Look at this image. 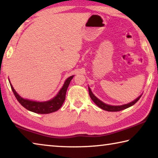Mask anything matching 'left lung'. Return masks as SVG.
Returning <instances> with one entry per match:
<instances>
[{"label":"left lung","instance_id":"left-lung-1","mask_svg":"<svg viewBox=\"0 0 158 158\" xmlns=\"http://www.w3.org/2000/svg\"><path fill=\"white\" fill-rule=\"evenodd\" d=\"M89 95L90 98H91L92 100L95 103V105H98L100 108L104 109V110L108 111H119L123 110L125 109L130 107V106L135 105V104L139 100L140 98L141 97V95H140L139 97L137 98L135 100H134L133 102H132L127 104V105H124L121 106H111V105H106V104L103 103L102 102L100 101V100H98V99L93 94V93L91 92V90H90L89 87Z\"/></svg>","mask_w":158,"mask_h":158}]
</instances>
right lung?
<instances>
[{
  "label": "right lung",
  "mask_w": 158,
  "mask_h": 158,
  "mask_svg": "<svg viewBox=\"0 0 158 158\" xmlns=\"http://www.w3.org/2000/svg\"><path fill=\"white\" fill-rule=\"evenodd\" d=\"M73 78V76H71L69 77V78L67 79L63 88L60 89L59 93H58V95L56 96L55 98H53L52 100L44 102H38L25 100V99L20 97V96L17 94L12 84H10H10L16 98H17L19 102L23 107L28 109L29 111L35 112V113L44 114H50L52 113V112L56 111L62 106L64 101L65 100L67 89H68L69 83H70V81Z\"/></svg>",
  "instance_id": "add662e5"
}]
</instances>
